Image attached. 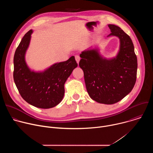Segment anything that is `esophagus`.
I'll list each match as a JSON object with an SVG mask.
<instances>
[{
    "instance_id": "esophagus-1",
    "label": "esophagus",
    "mask_w": 153,
    "mask_h": 153,
    "mask_svg": "<svg viewBox=\"0 0 153 153\" xmlns=\"http://www.w3.org/2000/svg\"><path fill=\"white\" fill-rule=\"evenodd\" d=\"M75 59H76V62L79 64V61H80V57H79V56H75Z\"/></svg>"
}]
</instances>
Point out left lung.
Instances as JSON below:
<instances>
[{"label": "left lung", "instance_id": "8db88e82", "mask_svg": "<svg viewBox=\"0 0 153 153\" xmlns=\"http://www.w3.org/2000/svg\"><path fill=\"white\" fill-rule=\"evenodd\" d=\"M111 33L107 37L119 39L115 57H103L98 47H91L80 54L79 67L84 73L87 92L96 102L111 105L118 102L131 90L136 83L137 59L132 40L119 27L108 24Z\"/></svg>", "mask_w": 153, "mask_h": 153}]
</instances>
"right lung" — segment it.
<instances>
[{
	"label": "right lung",
	"instance_id": "add662e5",
	"mask_svg": "<svg viewBox=\"0 0 153 153\" xmlns=\"http://www.w3.org/2000/svg\"><path fill=\"white\" fill-rule=\"evenodd\" d=\"M33 33L31 30L25 34L15 51L14 80L20 94L27 102L39 108H51L62 100L65 83L77 63L71 56L67 61L55 63L43 71L31 70L27 63L25 55Z\"/></svg>",
	"mask_w": 153,
	"mask_h": 153
}]
</instances>
